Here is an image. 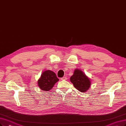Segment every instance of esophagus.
<instances>
[{"mask_svg":"<svg viewBox=\"0 0 126 126\" xmlns=\"http://www.w3.org/2000/svg\"><path fill=\"white\" fill-rule=\"evenodd\" d=\"M61 80H67V78L66 77L64 76V77H63L61 78Z\"/></svg>","mask_w":126,"mask_h":126,"instance_id":"esophagus-1","label":"esophagus"}]
</instances>
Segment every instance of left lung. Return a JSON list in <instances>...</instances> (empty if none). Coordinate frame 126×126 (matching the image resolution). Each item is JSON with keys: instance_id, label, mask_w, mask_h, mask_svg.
I'll list each match as a JSON object with an SVG mask.
<instances>
[{"instance_id": "8db88e82", "label": "left lung", "mask_w": 126, "mask_h": 126, "mask_svg": "<svg viewBox=\"0 0 126 126\" xmlns=\"http://www.w3.org/2000/svg\"><path fill=\"white\" fill-rule=\"evenodd\" d=\"M70 79L75 87L81 92H85L89 89L91 85L89 78L79 69L75 70L74 73Z\"/></svg>"}]
</instances>
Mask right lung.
Instances as JSON below:
<instances>
[{"label":"right lung","mask_w":126,"mask_h":126,"mask_svg":"<svg viewBox=\"0 0 126 126\" xmlns=\"http://www.w3.org/2000/svg\"><path fill=\"white\" fill-rule=\"evenodd\" d=\"M58 80V78L53 71L47 70L43 72L38 80V85L43 91H48L52 89Z\"/></svg>","instance_id":"add662e5"}]
</instances>
